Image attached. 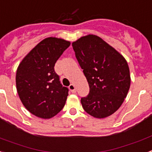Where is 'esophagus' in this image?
<instances>
[{"label": "esophagus", "mask_w": 152, "mask_h": 152, "mask_svg": "<svg viewBox=\"0 0 152 152\" xmlns=\"http://www.w3.org/2000/svg\"><path fill=\"white\" fill-rule=\"evenodd\" d=\"M69 89L71 92H73V93H75L76 92V88H75V85L74 84H71V85H69Z\"/></svg>", "instance_id": "esophagus-1"}]
</instances>
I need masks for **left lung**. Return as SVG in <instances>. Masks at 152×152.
I'll return each instance as SVG.
<instances>
[{
  "mask_svg": "<svg viewBox=\"0 0 152 152\" xmlns=\"http://www.w3.org/2000/svg\"><path fill=\"white\" fill-rule=\"evenodd\" d=\"M72 46L89 85L88 95L81 99L83 109L96 118L112 115L122 105L130 88L126 60L95 35L81 37Z\"/></svg>",
  "mask_w": 152,
  "mask_h": 152,
  "instance_id": "obj_1",
  "label": "left lung"
}]
</instances>
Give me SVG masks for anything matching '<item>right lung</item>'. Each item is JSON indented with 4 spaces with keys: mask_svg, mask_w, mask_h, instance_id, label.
I'll return each mask as SVG.
<instances>
[{
    "mask_svg": "<svg viewBox=\"0 0 152 152\" xmlns=\"http://www.w3.org/2000/svg\"><path fill=\"white\" fill-rule=\"evenodd\" d=\"M70 44L62 39H45L28 53L18 67V94L24 106L35 116L50 119L64 106L69 89L61 83L54 66Z\"/></svg>",
    "mask_w": 152,
    "mask_h": 152,
    "instance_id": "right-lung-1",
    "label": "right lung"
}]
</instances>
